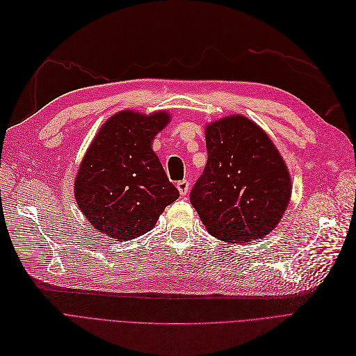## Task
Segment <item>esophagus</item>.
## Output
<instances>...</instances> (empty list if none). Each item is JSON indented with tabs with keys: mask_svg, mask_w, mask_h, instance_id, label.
Returning <instances> with one entry per match:
<instances>
[{
	"mask_svg": "<svg viewBox=\"0 0 356 356\" xmlns=\"http://www.w3.org/2000/svg\"><path fill=\"white\" fill-rule=\"evenodd\" d=\"M177 188H178V191H179V194H181L182 197L187 195V193L190 191V181H187V179L179 181V182L177 184Z\"/></svg>",
	"mask_w": 356,
	"mask_h": 356,
	"instance_id": "34e87169",
	"label": "esophagus"
}]
</instances>
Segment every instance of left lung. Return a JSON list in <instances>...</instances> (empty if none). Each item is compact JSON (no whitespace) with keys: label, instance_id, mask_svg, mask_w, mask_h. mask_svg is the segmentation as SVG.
<instances>
[{"label":"left lung","instance_id":"1","mask_svg":"<svg viewBox=\"0 0 356 356\" xmlns=\"http://www.w3.org/2000/svg\"><path fill=\"white\" fill-rule=\"evenodd\" d=\"M207 163L190 201L214 238L245 243L280 223L291 197V178L268 134L245 115L206 127Z\"/></svg>","mask_w":356,"mask_h":356}]
</instances>
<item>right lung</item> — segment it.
<instances>
[{
  "label": "right lung",
  "mask_w": 356,
  "mask_h": 356,
  "mask_svg": "<svg viewBox=\"0 0 356 356\" xmlns=\"http://www.w3.org/2000/svg\"><path fill=\"white\" fill-rule=\"evenodd\" d=\"M169 120L165 111L117 113L101 126L83 156L75 200L91 226L108 238L123 242L142 236L179 197L152 150V140Z\"/></svg>",
  "instance_id": "obj_1"
}]
</instances>
